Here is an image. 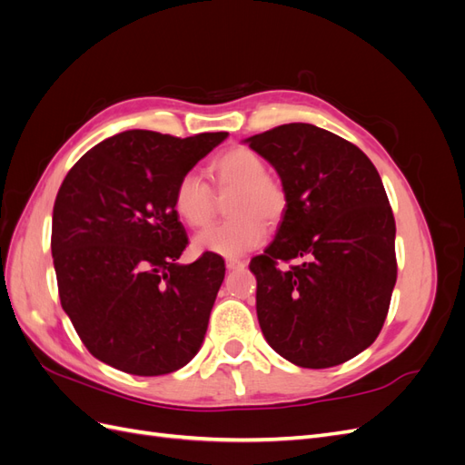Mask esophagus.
<instances>
[{"mask_svg":"<svg viewBox=\"0 0 465 465\" xmlns=\"http://www.w3.org/2000/svg\"><path fill=\"white\" fill-rule=\"evenodd\" d=\"M244 262L242 260H236V258H229L227 260V270L229 272H236V270H244Z\"/></svg>","mask_w":465,"mask_h":465,"instance_id":"obj_1","label":"esophagus"}]
</instances>
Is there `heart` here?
<instances>
[{"label": "heart", "instance_id": "heart-1", "mask_svg": "<svg viewBox=\"0 0 465 465\" xmlns=\"http://www.w3.org/2000/svg\"><path fill=\"white\" fill-rule=\"evenodd\" d=\"M209 174L219 192H234L227 205L231 219L195 236V252L234 258L258 248L267 236L263 221L275 224L285 215V188L267 174L263 159L248 147H232L219 154L211 161ZM173 207L182 221L200 229L215 215V195L198 173L188 171L176 182Z\"/></svg>", "mask_w": 465, "mask_h": 465}]
</instances>
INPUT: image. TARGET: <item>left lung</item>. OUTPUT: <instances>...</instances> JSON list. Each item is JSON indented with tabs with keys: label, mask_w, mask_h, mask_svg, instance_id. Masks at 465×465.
Returning a JSON list of instances; mask_svg holds the SVG:
<instances>
[{
	"label": "left lung",
	"mask_w": 465,
	"mask_h": 465,
	"mask_svg": "<svg viewBox=\"0 0 465 465\" xmlns=\"http://www.w3.org/2000/svg\"><path fill=\"white\" fill-rule=\"evenodd\" d=\"M287 192L273 242L252 258L265 341L302 369H328L371 347L398 277L396 221L380 174L353 143L312 124L244 139ZM299 259L279 271L276 262Z\"/></svg>",
	"instance_id": "1"
}]
</instances>
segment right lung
Returning <instances> with one entry per match:
<instances>
[{
  "mask_svg": "<svg viewBox=\"0 0 465 465\" xmlns=\"http://www.w3.org/2000/svg\"><path fill=\"white\" fill-rule=\"evenodd\" d=\"M227 135L128 130L87 151L62 182L52 215L54 270L62 308L98 361L161 376L200 351L224 262L205 252L178 263L188 236L173 192Z\"/></svg>",
  "mask_w": 465,
  "mask_h": 465,
  "instance_id": "obj_1",
  "label": "right lung"
}]
</instances>
